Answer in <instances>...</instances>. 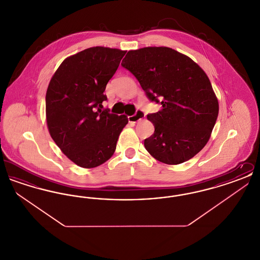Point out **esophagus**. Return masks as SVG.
Here are the masks:
<instances>
[{
	"label": "esophagus",
	"mask_w": 260,
	"mask_h": 260,
	"mask_svg": "<svg viewBox=\"0 0 260 260\" xmlns=\"http://www.w3.org/2000/svg\"><path fill=\"white\" fill-rule=\"evenodd\" d=\"M144 118H145V113L142 111V110H137L135 115L127 117L128 122H129V123H135V124L138 123V122L141 121V120H143Z\"/></svg>",
	"instance_id": "obj_1"
}]
</instances>
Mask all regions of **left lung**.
<instances>
[{"mask_svg": "<svg viewBox=\"0 0 260 260\" xmlns=\"http://www.w3.org/2000/svg\"><path fill=\"white\" fill-rule=\"evenodd\" d=\"M122 66L138 80L161 110L147 115L155 132L144 146L156 160L178 165L208 143L218 116V100L205 71L185 54L167 47L129 50Z\"/></svg>", "mask_w": 260, "mask_h": 260, "instance_id": "left-lung-1", "label": "left lung"}]
</instances>
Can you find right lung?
I'll return each mask as SVG.
<instances>
[{
    "label": "right lung",
    "mask_w": 260,
    "mask_h": 260,
    "mask_svg": "<svg viewBox=\"0 0 260 260\" xmlns=\"http://www.w3.org/2000/svg\"><path fill=\"white\" fill-rule=\"evenodd\" d=\"M124 50L93 47L64 59L50 79L46 116L50 136L63 154L85 169L109 160L128 120L102 109L103 93Z\"/></svg>",
    "instance_id": "1"
}]
</instances>
